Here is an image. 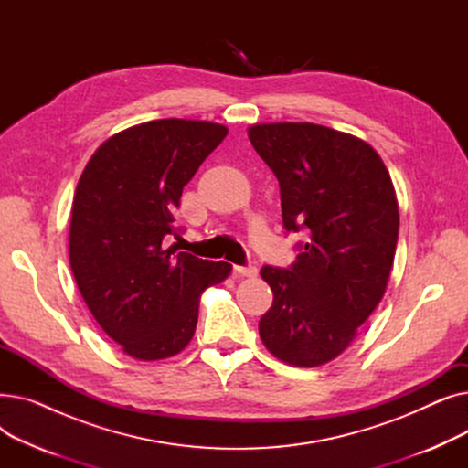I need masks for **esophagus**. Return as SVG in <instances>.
Wrapping results in <instances>:
<instances>
[{
    "label": "esophagus",
    "mask_w": 468,
    "mask_h": 468,
    "mask_svg": "<svg viewBox=\"0 0 468 468\" xmlns=\"http://www.w3.org/2000/svg\"><path fill=\"white\" fill-rule=\"evenodd\" d=\"M235 273L239 277H247V279H254L258 275V269L254 265H237Z\"/></svg>",
    "instance_id": "esophagus-1"
}]
</instances>
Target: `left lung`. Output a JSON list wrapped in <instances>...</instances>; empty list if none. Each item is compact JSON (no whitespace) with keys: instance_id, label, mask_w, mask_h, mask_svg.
<instances>
[{"instance_id":"8db88e82","label":"left lung","mask_w":468,"mask_h":468,"mask_svg":"<svg viewBox=\"0 0 468 468\" xmlns=\"http://www.w3.org/2000/svg\"><path fill=\"white\" fill-rule=\"evenodd\" d=\"M281 186L282 224L307 242L290 269L265 265L273 305L260 337L275 358L323 366L346 351L385 296L399 240V201L374 147L314 122L249 127Z\"/></svg>"}]
</instances>
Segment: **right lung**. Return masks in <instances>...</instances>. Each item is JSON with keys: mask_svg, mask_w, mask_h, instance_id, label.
Segmentation results:
<instances>
[{"mask_svg": "<svg viewBox=\"0 0 468 468\" xmlns=\"http://www.w3.org/2000/svg\"><path fill=\"white\" fill-rule=\"evenodd\" d=\"M228 136L195 119H157L101 144L78 182L69 265L101 328L136 360L175 356L191 341L203 292L231 263L165 247L184 186Z\"/></svg>", "mask_w": 468, "mask_h": 468, "instance_id": "right-lung-1", "label": "right lung"}]
</instances>
